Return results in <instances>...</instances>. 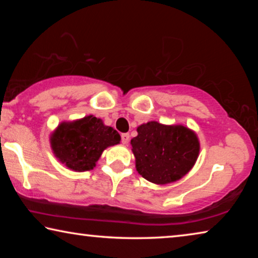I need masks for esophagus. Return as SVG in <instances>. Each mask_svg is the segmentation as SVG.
<instances>
[{
    "label": "esophagus",
    "instance_id": "1",
    "mask_svg": "<svg viewBox=\"0 0 258 258\" xmlns=\"http://www.w3.org/2000/svg\"><path fill=\"white\" fill-rule=\"evenodd\" d=\"M130 141V134L128 133H123L121 134V143L126 146Z\"/></svg>",
    "mask_w": 258,
    "mask_h": 258
}]
</instances>
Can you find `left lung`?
I'll return each instance as SVG.
<instances>
[{
	"label": "left lung",
	"instance_id": "left-lung-1",
	"mask_svg": "<svg viewBox=\"0 0 258 258\" xmlns=\"http://www.w3.org/2000/svg\"><path fill=\"white\" fill-rule=\"evenodd\" d=\"M131 140L135 167L140 175L156 184L180 180L190 172L198 158L197 135L183 125L148 121L138 127Z\"/></svg>",
	"mask_w": 258,
	"mask_h": 258
}]
</instances>
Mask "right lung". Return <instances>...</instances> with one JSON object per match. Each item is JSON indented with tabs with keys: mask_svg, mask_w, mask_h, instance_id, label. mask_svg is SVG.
I'll return each instance as SVG.
<instances>
[{
	"mask_svg": "<svg viewBox=\"0 0 258 258\" xmlns=\"http://www.w3.org/2000/svg\"><path fill=\"white\" fill-rule=\"evenodd\" d=\"M120 135L92 115L63 121L50 137L51 148L59 161L76 172L95 167L104 149L118 145Z\"/></svg>",
	"mask_w": 258,
	"mask_h": 258,
	"instance_id": "1",
	"label": "right lung"
}]
</instances>
